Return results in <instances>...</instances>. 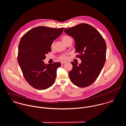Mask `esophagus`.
Wrapping results in <instances>:
<instances>
[{
	"mask_svg": "<svg viewBox=\"0 0 126 126\" xmlns=\"http://www.w3.org/2000/svg\"><path fill=\"white\" fill-rule=\"evenodd\" d=\"M65 63H66V62H61V65H63V64H65Z\"/></svg>",
	"mask_w": 126,
	"mask_h": 126,
	"instance_id": "1",
	"label": "esophagus"
}]
</instances>
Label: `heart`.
<instances>
[{
	"label": "heart",
	"instance_id": "b5f03b06",
	"mask_svg": "<svg viewBox=\"0 0 126 126\" xmlns=\"http://www.w3.org/2000/svg\"><path fill=\"white\" fill-rule=\"evenodd\" d=\"M61 40L65 45L67 44L69 42L72 41V38L70 36L67 35H65L62 36L61 37ZM53 47V43H52L50 45V47L51 48H52ZM67 59H68V56L65 54L61 55L58 57V59L61 61H65L67 60Z\"/></svg>",
	"mask_w": 126,
	"mask_h": 126
}]
</instances>
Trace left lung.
I'll return each mask as SVG.
<instances>
[{"instance_id": "obj_1", "label": "left lung", "mask_w": 126, "mask_h": 126, "mask_svg": "<svg viewBox=\"0 0 126 126\" xmlns=\"http://www.w3.org/2000/svg\"><path fill=\"white\" fill-rule=\"evenodd\" d=\"M64 32L74 37L76 43V57L81 60L77 65L74 62L69 76L77 87H87L99 76L106 59V44L100 32L94 27L81 23L65 29Z\"/></svg>"}]
</instances>
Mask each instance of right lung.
Listing matches in <instances>:
<instances>
[{"instance_id":"add662e5","label":"right lung","mask_w":126,"mask_h":126,"mask_svg":"<svg viewBox=\"0 0 126 126\" xmlns=\"http://www.w3.org/2000/svg\"><path fill=\"white\" fill-rule=\"evenodd\" d=\"M64 28L55 29L44 26L34 28L21 37L17 60L23 75L33 88L40 90L49 88L55 81L60 62L45 64L46 54L51 51L50 45L63 32Z\"/></svg>"}]
</instances>
